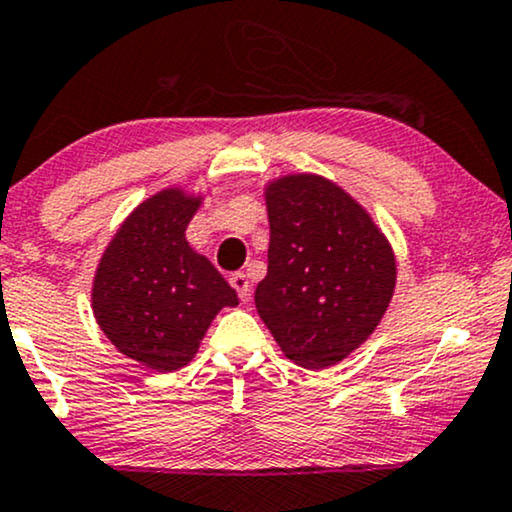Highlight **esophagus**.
I'll return each instance as SVG.
<instances>
[{
	"mask_svg": "<svg viewBox=\"0 0 512 512\" xmlns=\"http://www.w3.org/2000/svg\"><path fill=\"white\" fill-rule=\"evenodd\" d=\"M230 285L237 289V294H239V299L244 301H249L251 299V289H249V277H246L244 273H235L230 277Z\"/></svg>",
	"mask_w": 512,
	"mask_h": 512,
	"instance_id": "obj_1",
	"label": "esophagus"
}]
</instances>
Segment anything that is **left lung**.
<instances>
[{"label":"left lung","mask_w":512,"mask_h":512,"mask_svg":"<svg viewBox=\"0 0 512 512\" xmlns=\"http://www.w3.org/2000/svg\"><path fill=\"white\" fill-rule=\"evenodd\" d=\"M266 206L268 275L256 287V311L289 361L330 368L387 313L394 251L368 211L320 175L270 182Z\"/></svg>","instance_id":"left-lung-1"}]
</instances>
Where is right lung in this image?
<instances>
[{
	"label": "right lung",
	"instance_id": "right-lung-1",
	"mask_svg": "<svg viewBox=\"0 0 512 512\" xmlns=\"http://www.w3.org/2000/svg\"><path fill=\"white\" fill-rule=\"evenodd\" d=\"M201 197L178 187L142 201L106 246L92 285V311L111 344L156 372H173L199 351L220 308L237 292L197 254L185 230Z\"/></svg>",
	"mask_w": 512,
	"mask_h": 512
}]
</instances>
